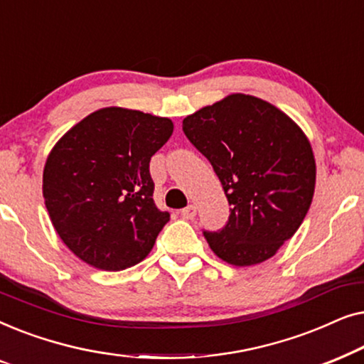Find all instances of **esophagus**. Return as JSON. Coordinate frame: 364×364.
Listing matches in <instances>:
<instances>
[{"label": "esophagus", "instance_id": "esophagus-1", "mask_svg": "<svg viewBox=\"0 0 364 364\" xmlns=\"http://www.w3.org/2000/svg\"><path fill=\"white\" fill-rule=\"evenodd\" d=\"M181 215L186 218V220H192V218L197 215V207L192 205V203H191V205H187L186 208H182Z\"/></svg>", "mask_w": 364, "mask_h": 364}]
</instances>
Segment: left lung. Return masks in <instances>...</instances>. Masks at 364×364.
Here are the masks:
<instances>
[{
	"mask_svg": "<svg viewBox=\"0 0 364 364\" xmlns=\"http://www.w3.org/2000/svg\"><path fill=\"white\" fill-rule=\"evenodd\" d=\"M182 129L232 205L222 230L203 232L208 247L235 267L272 258L300 228L315 193L316 164L305 132L273 104L240 92L198 109Z\"/></svg>",
	"mask_w": 364,
	"mask_h": 364,
	"instance_id": "8db88e82",
	"label": "left lung"
}]
</instances>
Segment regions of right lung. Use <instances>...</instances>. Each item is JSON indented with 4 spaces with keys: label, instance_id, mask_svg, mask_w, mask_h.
<instances>
[{
    "label": "right lung",
    "instance_id": "1",
    "mask_svg": "<svg viewBox=\"0 0 364 364\" xmlns=\"http://www.w3.org/2000/svg\"><path fill=\"white\" fill-rule=\"evenodd\" d=\"M172 132L167 117L104 107L51 149L44 203L58 235L87 265L119 272L152 250L171 215L154 203L149 162Z\"/></svg>",
    "mask_w": 364,
    "mask_h": 364
}]
</instances>
